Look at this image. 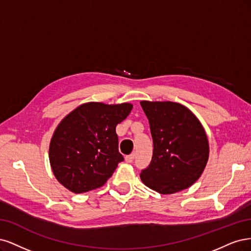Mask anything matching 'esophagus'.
I'll return each instance as SVG.
<instances>
[{
    "mask_svg": "<svg viewBox=\"0 0 251 251\" xmlns=\"http://www.w3.org/2000/svg\"><path fill=\"white\" fill-rule=\"evenodd\" d=\"M134 157H135V153H132V154H130V155H127L125 157V160L127 161V163H132Z\"/></svg>",
    "mask_w": 251,
    "mask_h": 251,
    "instance_id": "1",
    "label": "esophagus"
}]
</instances>
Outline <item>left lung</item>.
<instances>
[{
	"label": "left lung",
	"instance_id": "obj_1",
	"mask_svg": "<svg viewBox=\"0 0 251 251\" xmlns=\"http://www.w3.org/2000/svg\"><path fill=\"white\" fill-rule=\"evenodd\" d=\"M153 140L150 165L142 181L160 194L190 188L203 173L209 147L203 126L183 105L171 101H141Z\"/></svg>",
	"mask_w": 251,
	"mask_h": 251
}]
</instances>
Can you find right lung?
Returning <instances> with one entry per match:
<instances>
[{
    "label": "right lung",
    "instance_id": "obj_1",
    "mask_svg": "<svg viewBox=\"0 0 251 251\" xmlns=\"http://www.w3.org/2000/svg\"><path fill=\"white\" fill-rule=\"evenodd\" d=\"M132 104L87 102L71 111L56 127L49 147L54 176L64 188L80 194L98 189L124 160L116 127Z\"/></svg>",
    "mask_w": 251,
    "mask_h": 251
}]
</instances>
